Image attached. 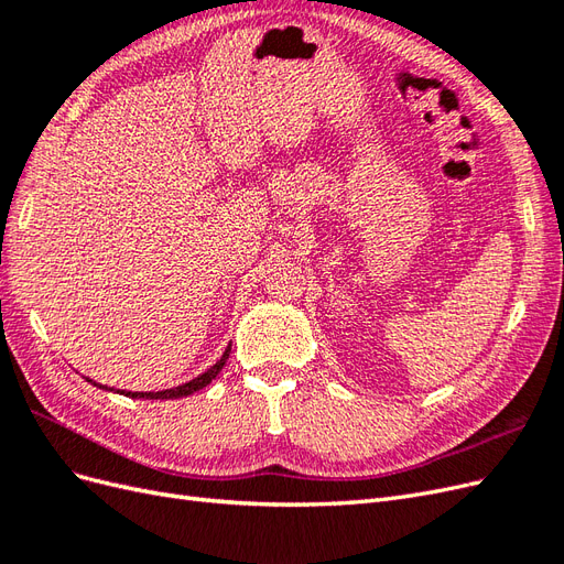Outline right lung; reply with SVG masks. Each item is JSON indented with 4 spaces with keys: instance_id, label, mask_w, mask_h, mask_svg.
<instances>
[{
    "instance_id": "right-lung-1",
    "label": "right lung",
    "mask_w": 564,
    "mask_h": 564,
    "mask_svg": "<svg viewBox=\"0 0 564 564\" xmlns=\"http://www.w3.org/2000/svg\"><path fill=\"white\" fill-rule=\"evenodd\" d=\"M228 357H230V344H228V348L224 350V355H220V360H218L214 367H209L207 371L199 373V377H195L193 381L181 383V386H176V388H166V390H158V392H131V390H117V392H119V395L133 398V400H176V398H187V395H193V392L202 390L204 386H209V383L218 377V371L224 369V365L228 362ZM87 381H91V379H87ZM91 383H94L96 388L112 390V388L100 386V383H96V381H91Z\"/></svg>"
}]
</instances>
